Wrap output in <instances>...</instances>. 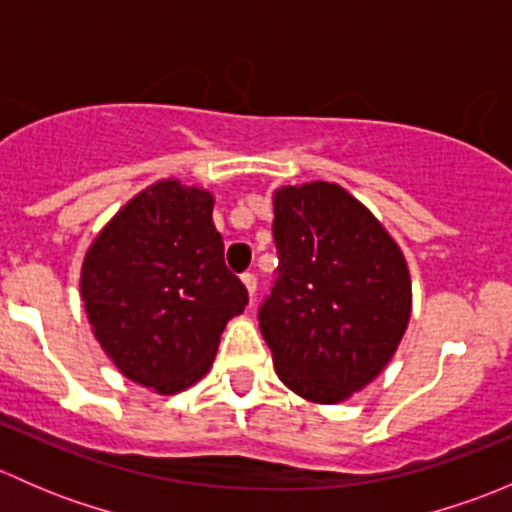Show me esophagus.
<instances>
[{
	"instance_id": "1",
	"label": "esophagus",
	"mask_w": 512,
	"mask_h": 512,
	"mask_svg": "<svg viewBox=\"0 0 512 512\" xmlns=\"http://www.w3.org/2000/svg\"><path fill=\"white\" fill-rule=\"evenodd\" d=\"M242 285H245L247 294H250V299L255 297V292H257V277L252 275V272H245V275H242Z\"/></svg>"
}]
</instances>
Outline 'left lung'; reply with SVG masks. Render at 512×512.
Segmentation results:
<instances>
[{
  "mask_svg": "<svg viewBox=\"0 0 512 512\" xmlns=\"http://www.w3.org/2000/svg\"><path fill=\"white\" fill-rule=\"evenodd\" d=\"M277 277L260 332L277 376L314 404H339L381 374L411 317L404 252L337 183L275 193Z\"/></svg>",
  "mask_w": 512,
  "mask_h": 512,
  "instance_id": "1",
  "label": "left lung"
}]
</instances>
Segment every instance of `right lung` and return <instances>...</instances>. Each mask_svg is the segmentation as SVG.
Here are the masks:
<instances>
[{
  "mask_svg": "<svg viewBox=\"0 0 512 512\" xmlns=\"http://www.w3.org/2000/svg\"><path fill=\"white\" fill-rule=\"evenodd\" d=\"M94 337L136 384L178 394L208 374L247 289L225 267L213 195L160 180L123 205L81 267Z\"/></svg>",
  "mask_w": 512,
  "mask_h": 512,
  "instance_id": "obj_1",
  "label": "right lung"
}]
</instances>
